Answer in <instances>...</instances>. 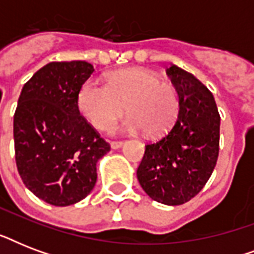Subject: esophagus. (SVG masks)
I'll return each instance as SVG.
<instances>
[{
  "label": "esophagus",
  "instance_id": "esophagus-1",
  "mask_svg": "<svg viewBox=\"0 0 254 254\" xmlns=\"http://www.w3.org/2000/svg\"><path fill=\"white\" fill-rule=\"evenodd\" d=\"M124 142H121V141H113V142H111V147L112 149H120V147H123Z\"/></svg>",
  "mask_w": 254,
  "mask_h": 254
}]
</instances>
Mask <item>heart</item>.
<instances>
[{
	"label": "heart",
	"mask_w": 254,
	"mask_h": 254,
	"mask_svg": "<svg viewBox=\"0 0 254 254\" xmlns=\"http://www.w3.org/2000/svg\"><path fill=\"white\" fill-rule=\"evenodd\" d=\"M77 105L85 119L105 130L125 113L123 130L145 131L149 137H162L177 123L181 95L170 81L143 69H127L108 77L107 85L87 80L77 95Z\"/></svg>",
	"instance_id": "1"
}]
</instances>
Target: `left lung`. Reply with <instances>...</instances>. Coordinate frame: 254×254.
I'll return each mask as SVG.
<instances>
[{
  "mask_svg": "<svg viewBox=\"0 0 254 254\" xmlns=\"http://www.w3.org/2000/svg\"><path fill=\"white\" fill-rule=\"evenodd\" d=\"M166 73L181 95V113L163 138L145 146L137 178L153 200L179 205L200 192L216 166L220 115L212 93L192 73L175 64Z\"/></svg>",
  "mask_w": 254,
  "mask_h": 254,
  "instance_id": "left-lung-1",
  "label": "left lung"
}]
</instances>
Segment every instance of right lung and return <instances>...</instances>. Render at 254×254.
Returning <instances> with one entry per match:
<instances>
[{
	"label": "right lung",
	"instance_id": "add662e5",
	"mask_svg": "<svg viewBox=\"0 0 254 254\" xmlns=\"http://www.w3.org/2000/svg\"><path fill=\"white\" fill-rule=\"evenodd\" d=\"M95 71L83 61L51 62L34 73L14 113V149L25 186L58 207L83 200L95 187L96 165L111 150L80 115L77 95Z\"/></svg>",
	"mask_w": 254,
	"mask_h": 254
}]
</instances>
